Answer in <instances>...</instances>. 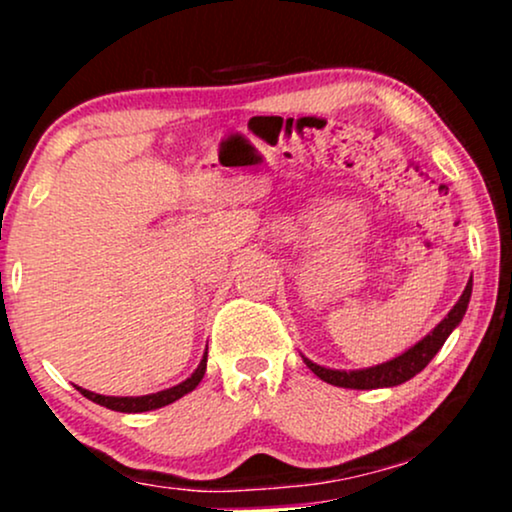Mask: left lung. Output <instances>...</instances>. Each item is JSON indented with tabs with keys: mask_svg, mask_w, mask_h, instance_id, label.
Masks as SVG:
<instances>
[{
	"mask_svg": "<svg viewBox=\"0 0 512 512\" xmlns=\"http://www.w3.org/2000/svg\"><path fill=\"white\" fill-rule=\"evenodd\" d=\"M471 291H473V279L466 284L464 293L457 300V305L452 307L450 314L440 321V324L433 328V331L426 335L424 340H419L415 347L408 349V352L396 356L394 361L382 363V366L375 368H366V370H331V368H321L317 363H312L310 359H303L307 363V368L312 370L314 375L321 377V380L328 384H335V387H345V389H380V387H396V384L408 382L410 377H415L417 373L429 366V361L438 354V349L445 345V340L450 338V333L459 326V321L464 319L468 300H471Z\"/></svg>",
	"mask_w": 512,
	"mask_h": 512,
	"instance_id": "8db88e82",
	"label": "left lung"
}]
</instances>
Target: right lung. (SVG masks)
Listing matches in <instances>:
<instances>
[{
  "mask_svg": "<svg viewBox=\"0 0 512 512\" xmlns=\"http://www.w3.org/2000/svg\"><path fill=\"white\" fill-rule=\"evenodd\" d=\"M205 368H207V352L202 356L200 366L195 373L188 377L186 382L177 384V387L172 389H165V391H158V394H151V396H100V394H93V391H86L81 389L79 391L90 401L97 403V405H104V408L109 410H116V412H146V410H156V408H163V405H170L174 401H179L181 396H186L188 391H193L198 387L202 377H205Z\"/></svg>",
  "mask_w": 512,
  "mask_h": 512,
  "instance_id": "1",
  "label": "right lung"
}]
</instances>
